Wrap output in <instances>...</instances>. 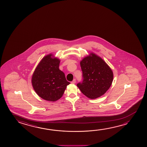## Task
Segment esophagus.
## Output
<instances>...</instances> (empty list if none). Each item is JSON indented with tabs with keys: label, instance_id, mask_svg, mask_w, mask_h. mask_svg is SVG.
Instances as JSON below:
<instances>
[{
	"label": "esophagus",
	"instance_id": "1",
	"mask_svg": "<svg viewBox=\"0 0 147 147\" xmlns=\"http://www.w3.org/2000/svg\"><path fill=\"white\" fill-rule=\"evenodd\" d=\"M75 82H76V80H73L72 82H71V84H75Z\"/></svg>",
	"mask_w": 147,
	"mask_h": 147
}]
</instances>
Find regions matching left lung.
Listing matches in <instances>:
<instances>
[{"instance_id": "left-lung-1", "label": "left lung", "mask_w": 147, "mask_h": 147, "mask_svg": "<svg viewBox=\"0 0 147 147\" xmlns=\"http://www.w3.org/2000/svg\"><path fill=\"white\" fill-rule=\"evenodd\" d=\"M84 80L77 84L82 93L94 99L103 95L111 87L113 73L105 61L91 52L80 62Z\"/></svg>"}]
</instances>
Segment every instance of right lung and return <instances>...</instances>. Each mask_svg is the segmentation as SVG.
<instances>
[{"instance_id":"right-lung-1","label":"right lung","mask_w":147,"mask_h":147,"mask_svg":"<svg viewBox=\"0 0 147 147\" xmlns=\"http://www.w3.org/2000/svg\"><path fill=\"white\" fill-rule=\"evenodd\" d=\"M60 60L50 53L44 56L32 76V85L36 94L45 100L57 101L70 84L59 70Z\"/></svg>"}]
</instances>
